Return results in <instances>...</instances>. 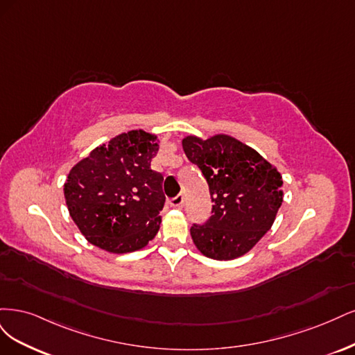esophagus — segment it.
Here are the masks:
<instances>
[{"mask_svg":"<svg viewBox=\"0 0 355 355\" xmlns=\"http://www.w3.org/2000/svg\"><path fill=\"white\" fill-rule=\"evenodd\" d=\"M182 203H184V196H182L181 193L177 194L175 198H173V199L169 200V205H171V207H173V208H181Z\"/></svg>","mask_w":355,"mask_h":355,"instance_id":"34e87169","label":"esophagus"}]
</instances>
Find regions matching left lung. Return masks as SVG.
<instances>
[{
    "instance_id": "left-lung-1",
    "label": "left lung",
    "mask_w": 355,
    "mask_h": 355,
    "mask_svg": "<svg viewBox=\"0 0 355 355\" xmlns=\"http://www.w3.org/2000/svg\"><path fill=\"white\" fill-rule=\"evenodd\" d=\"M189 161L207 178L212 215L190 234L200 252L228 261L245 255L276 220L283 202V180L276 166L234 137L216 134L208 140L182 139Z\"/></svg>"
}]
</instances>
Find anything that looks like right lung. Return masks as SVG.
<instances>
[{"mask_svg": "<svg viewBox=\"0 0 355 355\" xmlns=\"http://www.w3.org/2000/svg\"><path fill=\"white\" fill-rule=\"evenodd\" d=\"M157 137L122 132L79 161L64 182L73 223L89 243L112 254L143 249L159 232L162 174L150 168Z\"/></svg>", "mask_w": 355, "mask_h": 355, "instance_id": "1", "label": "right lung"}]
</instances>
